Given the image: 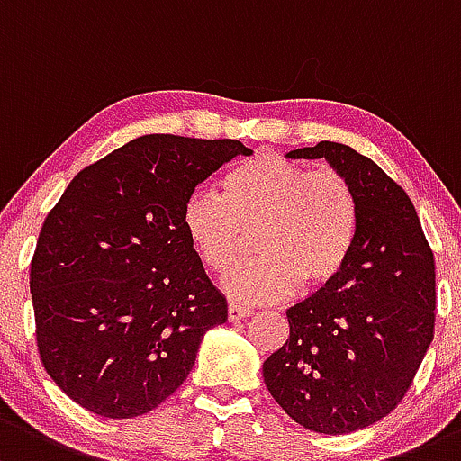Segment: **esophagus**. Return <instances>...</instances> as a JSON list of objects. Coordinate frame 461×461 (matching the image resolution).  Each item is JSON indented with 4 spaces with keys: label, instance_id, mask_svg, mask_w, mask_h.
Wrapping results in <instances>:
<instances>
[{
    "label": "esophagus",
    "instance_id": "esophagus-1",
    "mask_svg": "<svg viewBox=\"0 0 461 461\" xmlns=\"http://www.w3.org/2000/svg\"><path fill=\"white\" fill-rule=\"evenodd\" d=\"M249 313H251L249 309L240 307V304H236V303H230V307H227V320H230V322H239V320L247 318Z\"/></svg>",
    "mask_w": 461,
    "mask_h": 461
}]
</instances>
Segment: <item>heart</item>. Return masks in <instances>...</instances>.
<instances>
[{"instance_id": "obj_1", "label": "heart", "mask_w": 461, "mask_h": 461, "mask_svg": "<svg viewBox=\"0 0 461 461\" xmlns=\"http://www.w3.org/2000/svg\"><path fill=\"white\" fill-rule=\"evenodd\" d=\"M181 222L203 265L218 274L245 254L247 231H256L260 258L221 285L236 303L263 304L333 283L356 245L360 210L342 174L258 154L225 174L222 194H190Z\"/></svg>"}]
</instances>
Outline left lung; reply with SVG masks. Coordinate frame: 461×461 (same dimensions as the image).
Here are the masks:
<instances>
[{
	"label": "left lung",
	"instance_id": "obj_1",
	"mask_svg": "<svg viewBox=\"0 0 461 461\" xmlns=\"http://www.w3.org/2000/svg\"><path fill=\"white\" fill-rule=\"evenodd\" d=\"M287 158H324L342 174L360 225L340 276L287 309L289 338L263 377L294 422L347 435L395 409L433 342V251L411 198L369 157L320 141Z\"/></svg>",
	"mask_w": 461,
	"mask_h": 461
}]
</instances>
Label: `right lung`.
Wrapping results in <instances>:
<instances>
[{"label":"right lung","instance_id":"1","mask_svg":"<svg viewBox=\"0 0 461 461\" xmlns=\"http://www.w3.org/2000/svg\"><path fill=\"white\" fill-rule=\"evenodd\" d=\"M231 139L145 134L81 169L39 231L31 263L37 347L57 386L101 418L157 409L190 375L227 300L183 230V205Z\"/></svg>","mask_w":461,"mask_h":461}]
</instances>
